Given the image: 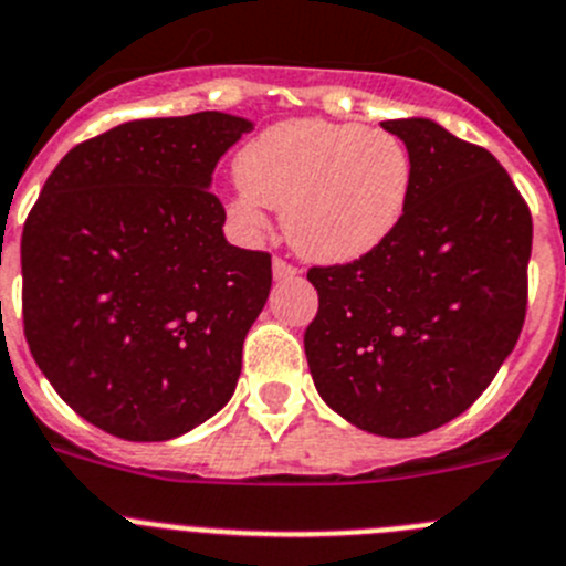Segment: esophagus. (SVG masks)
I'll list each match as a JSON object with an SVG mask.
<instances>
[{
  "mask_svg": "<svg viewBox=\"0 0 566 566\" xmlns=\"http://www.w3.org/2000/svg\"><path fill=\"white\" fill-rule=\"evenodd\" d=\"M272 272H274V277H277V280H289V277H294V274H297L300 269L294 266V263H289L286 258H274V261H272Z\"/></svg>",
  "mask_w": 566,
  "mask_h": 566,
  "instance_id": "esophagus-1",
  "label": "esophagus"
}]
</instances>
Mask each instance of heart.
<instances>
[{
	"instance_id": "heart-1",
	"label": "heart",
	"mask_w": 566,
	"mask_h": 566,
	"mask_svg": "<svg viewBox=\"0 0 566 566\" xmlns=\"http://www.w3.org/2000/svg\"><path fill=\"white\" fill-rule=\"evenodd\" d=\"M232 212L249 230L263 207L283 212L289 243L311 261L367 255L401 224L412 193V157L381 128L303 117L263 128L235 157Z\"/></svg>"
}]
</instances>
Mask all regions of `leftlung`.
<instances>
[{
    "instance_id": "obj_1",
    "label": "left lung",
    "mask_w": 566,
    "mask_h": 566,
    "mask_svg": "<svg viewBox=\"0 0 566 566\" xmlns=\"http://www.w3.org/2000/svg\"><path fill=\"white\" fill-rule=\"evenodd\" d=\"M412 157L401 224L367 255L311 266L305 356L319 396L385 438L432 432L471 407L525 325L533 219L483 145L432 120H387Z\"/></svg>"
}]
</instances>
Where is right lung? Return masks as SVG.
<instances>
[{
	"label": "right lung",
	"instance_id": "right-lung-1",
	"mask_svg": "<svg viewBox=\"0 0 566 566\" xmlns=\"http://www.w3.org/2000/svg\"><path fill=\"white\" fill-rule=\"evenodd\" d=\"M247 132L221 112L123 123L77 143L24 221V339L103 432L170 440L235 392L272 255L227 243L210 179Z\"/></svg>",
	"mask_w": 566,
	"mask_h": 566
}]
</instances>
